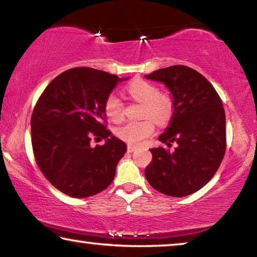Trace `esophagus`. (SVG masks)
<instances>
[{"label": "esophagus", "instance_id": "34e87169", "mask_svg": "<svg viewBox=\"0 0 257 257\" xmlns=\"http://www.w3.org/2000/svg\"><path fill=\"white\" fill-rule=\"evenodd\" d=\"M136 149H137L136 146H132V145H128L127 146V152L128 153H133L134 151H136Z\"/></svg>", "mask_w": 257, "mask_h": 257}]
</instances>
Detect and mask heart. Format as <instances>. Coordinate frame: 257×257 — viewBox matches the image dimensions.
I'll list each match as a JSON object with an SVG mask.
<instances>
[{"instance_id": "heart-1", "label": "heart", "mask_w": 257, "mask_h": 257, "mask_svg": "<svg viewBox=\"0 0 257 257\" xmlns=\"http://www.w3.org/2000/svg\"><path fill=\"white\" fill-rule=\"evenodd\" d=\"M128 95L144 103L139 121H127L116 128V136L130 145H141L155 131V123H168L173 113L172 98L161 94L157 86L152 82L137 79L127 86ZM104 112L111 121L118 123L124 117V104L116 94H109L104 101Z\"/></svg>"}]
</instances>
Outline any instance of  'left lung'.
I'll list each match as a JSON object with an SVG mask.
<instances>
[{"instance_id":"obj_1","label":"left lung","mask_w":257,"mask_h":257,"mask_svg":"<svg viewBox=\"0 0 257 257\" xmlns=\"http://www.w3.org/2000/svg\"><path fill=\"white\" fill-rule=\"evenodd\" d=\"M145 78L167 86L173 113L159 140L176 148H153L145 170L151 186L165 195L183 197L202 188L218 170L226 149L223 102L202 74L185 65L154 71Z\"/></svg>"}]
</instances>
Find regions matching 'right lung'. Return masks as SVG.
<instances>
[{
  "label": "right lung",
  "instance_id": "add662e5",
  "mask_svg": "<svg viewBox=\"0 0 257 257\" xmlns=\"http://www.w3.org/2000/svg\"><path fill=\"white\" fill-rule=\"evenodd\" d=\"M104 71L74 68L50 81L35 104L31 126L38 167L49 183L72 197L95 195L112 183L126 153L104 125V101L118 82ZM92 136L104 145L90 147Z\"/></svg>",
  "mask_w": 257,
  "mask_h": 257
}]
</instances>
